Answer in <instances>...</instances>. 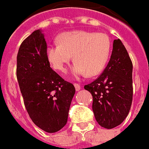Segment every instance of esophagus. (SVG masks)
<instances>
[{
  "mask_svg": "<svg viewBox=\"0 0 149 149\" xmlns=\"http://www.w3.org/2000/svg\"><path fill=\"white\" fill-rule=\"evenodd\" d=\"M74 86H75V89H76V90H77V91L80 90L81 86H80V85H79V84H78V83H74Z\"/></svg>",
  "mask_w": 149,
  "mask_h": 149,
  "instance_id": "34e87169",
  "label": "esophagus"
}]
</instances>
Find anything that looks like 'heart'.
<instances>
[{
	"instance_id": "obj_1",
	"label": "heart",
	"mask_w": 149,
	"mask_h": 149,
	"mask_svg": "<svg viewBox=\"0 0 149 149\" xmlns=\"http://www.w3.org/2000/svg\"><path fill=\"white\" fill-rule=\"evenodd\" d=\"M58 41L47 48V58L56 70L64 72L72 56L75 63L71 73L74 77L98 75L108 62L111 41L106 33L70 31L60 34Z\"/></svg>"
}]
</instances>
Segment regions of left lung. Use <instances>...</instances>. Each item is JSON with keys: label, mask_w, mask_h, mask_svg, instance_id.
I'll use <instances>...</instances> for the list:
<instances>
[{"label": "left lung", "mask_w": 149, "mask_h": 149, "mask_svg": "<svg viewBox=\"0 0 149 149\" xmlns=\"http://www.w3.org/2000/svg\"><path fill=\"white\" fill-rule=\"evenodd\" d=\"M84 89L93 95L99 125L109 129L125 120L132 102V63L120 40L113 41L109 62L102 74Z\"/></svg>", "instance_id": "8db88e82"}]
</instances>
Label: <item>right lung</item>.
<instances>
[{
  "label": "right lung",
  "instance_id": "obj_1",
  "mask_svg": "<svg viewBox=\"0 0 149 149\" xmlns=\"http://www.w3.org/2000/svg\"><path fill=\"white\" fill-rule=\"evenodd\" d=\"M41 30L21 43L17 56V78L24 106L35 125L54 133L67 123L76 89L52 70Z\"/></svg>",
  "mask_w": 149,
  "mask_h": 149
}]
</instances>
